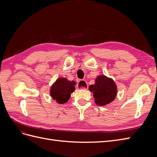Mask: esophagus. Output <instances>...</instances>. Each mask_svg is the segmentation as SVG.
Masks as SVG:
<instances>
[{
	"mask_svg": "<svg viewBox=\"0 0 157 157\" xmlns=\"http://www.w3.org/2000/svg\"><path fill=\"white\" fill-rule=\"evenodd\" d=\"M77 87L78 89H84V90H88V84L85 80H80L78 83L77 84Z\"/></svg>",
	"mask_w": 157,
	"mask_h": 157,
	"instance_id": "34e87169",
	"label": "esophagus"
}]
</instances>
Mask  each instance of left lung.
<instances>
[{
  "instance_id": "obj_1",
  "label": "left lung",
  "mask_w": 157,
  "mask_h": 157,
  "mask_svg": "<svg viewBox=\"0 0 157 157\" xmlns=\"http://www.w3.org/2000/svg\"><path fill=\"white\" fill-rule=\"evenodd\" d=\"M93 93L95 103L99 106H104L115 100L117 94V88L115 81L105 75H99L95 80V84L89 86Z\"/></svg>"
}]
</instances>
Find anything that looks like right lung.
Instances as JSON below:
<instances>
[{
    "mask_svg": "<svg viewBox=\"0 0 157 157\" xmlns=\"http://www.w3.org/2000/svg\"><path fill=\"white\" fill-rule=\"evenodd\" d=\"M76 82L70 81L66 78H58L52 85L50 94L52 99L59 104H63L69 99L71 94L75 90Z\"/></svg>",
    "mask_w": 157,
    "mask_h": 157,
    "instance_id": "obj_1",
    "label": "right lung"
}]
</instances>
